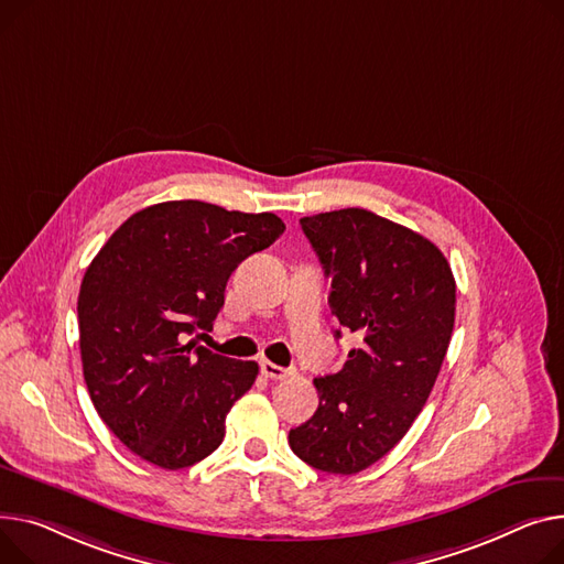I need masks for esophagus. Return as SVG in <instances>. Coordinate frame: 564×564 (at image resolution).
Listing matches in <instances>:
<instances>
[{
	"mask_svg": "<svg viewBox=\"0 0 564 564\" xmlns=\"http://www.w3.org/2000/svg\"><path fill=\"white\" fill-rule=\"evenodd\" d=\"M260 371L265 373V377L272 379V381H283V379H288V377H292V373H294V369L274 365V362H270V360H262V362H260Z\"/></svg>",
	"mask_w": 564,
	"mask_h": 564,
	"instance_id": "1",
	"label": "esophagus"
}]
</instances>
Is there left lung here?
Segmentation results:
<instances>
[{
	"instance_id": "8db88e82",
	"label": "left lung",
	"mask_w": 564,
	"mask_h": 564,
	"mask_svg": "<svg viewBox=\"0 0 564 564\" xmlns=\"http://www.w3.org/2000/svg\"><path fill=\"white\" fill-rule=\"evenodd\" d=\"M299 224L330 279V313L362 343L313 381L319 405L288 442L311 467L349 476L381 460L422 412L452 343L456 281L431 240L371 210Z\"/></svg>"
}]
</instances>
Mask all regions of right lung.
I'll return each mask as SVG.
<instances>
[{
    "instance_id": "obj_1",
    "label": "right lung",
    "mask_w": 564,
    "mask_h": 564,
    "mask_svg": "<svg viewBox=\"0 0 564 564\" xmlns=\"http://www.w3.org/2000/svg\"><path fill=\"white\" fill-rule=\"evenodd\" d=\"M283 231L274 213L163 202L93 258L77 304L84 379L104 424L142 460L183 469L221 444L258 365L187 337L213 328L234 270Z\"/></svg>"
}]
</instances>
